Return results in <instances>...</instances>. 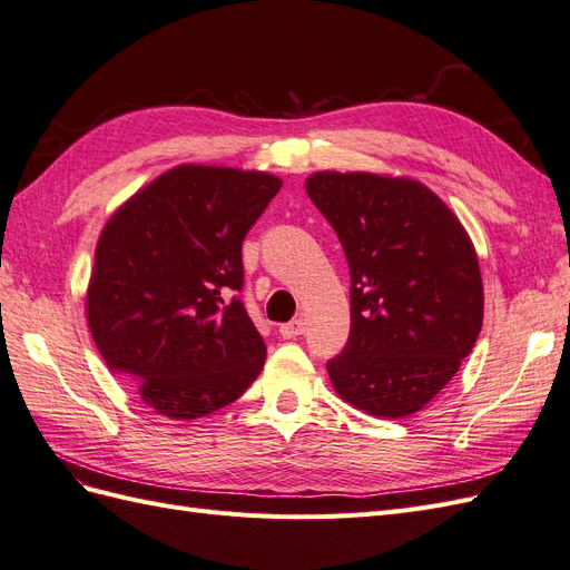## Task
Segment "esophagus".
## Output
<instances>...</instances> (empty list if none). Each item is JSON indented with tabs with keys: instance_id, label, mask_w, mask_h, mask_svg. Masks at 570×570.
<instances>
[{
	"instance_id": "obj_1",
	"label": "esophagus",
	"mask_w": 570,
	"mask_h": 570,
	"mask_svg": "<svg viewBox=\"0 0 570 570\" xmlns=\"http://www.w3.org/2000/svg\"><path fill=\"white\" fill-rule=\"evenodd\" d=\"M302 333H304L302 318H295V321H289V323H283V325H281V335H283L285 340H292V337H297V335H302Z\"/></svg>"
}]
</instances>
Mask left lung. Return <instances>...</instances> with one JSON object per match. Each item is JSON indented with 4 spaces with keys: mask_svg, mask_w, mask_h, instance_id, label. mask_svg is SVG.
<instances>
[{
    "mask_svg": "<svg viewBox=\"0 0 570 570\" xmlns=\"http://www.w3.org/2000/svg\"><path fill=\"white\" fill-rule=\"evenodd\" d=\"M306 193L350 264L352 327L327 375L381 419L423 409L452 381L482 327L478 256L459 218L416 180L314 174Z\"/></svg>",
    "mask_w": 570,
    "mask_h": 570,
    "instance_id": "obj_1",
    "label": "left lung"
}]
</instances>
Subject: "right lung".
<instances>
[{
	"mask_svg": "<svg viewBox=\"0 0 570 570\" xmlns=\"http://www.w3.org/2000/svg\"><path fill=\"white\" fill-rule=\"evenodd\" d=\"M281 178L178 166L128 199L101 230L88 323L114 375L168 419L233 404L264 368L249 321L243 239Z\"/></svg>",
	"mask_w": 570,
	"mask_h": 570,
	"instance_id": "obj_1",
	"label": "right lung"
}]
</instances>
